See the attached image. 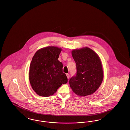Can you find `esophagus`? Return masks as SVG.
Here are the masks:
<instances>
[{
	"label": "esophagus",
	"instance_id": "1",
	"mask_svg": "<svg viewBox=\"0 0 130 130\" xmlns=\"http://www.w3.org/2000/svg\"><path fill=\"white\" fill-rule=\"evenodd\" d=\"M66 75H67V78H68V79H69V78H70V74L67 73V74H66Z\"/></svg>",
	"mask_w": 130,
	"mask_h": 130
}]
</instances>
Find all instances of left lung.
<instances>
[{
	"label": "left lung",
	"mask_w": 130,
	"mask_h": 130,
	"mask_svg": "<svg viewBox=\"0 0 130 130\" xmlns=\"http://www.w3.org/2000/svg\"><path fill=\"white\" fill-rule=\"evenodd\" d=\"M72 54L76 63V73L69 80L70 87L78 95H90L98 89L103 79L99 56L87 47L74 50Z\"/></svg>",
	"instance_id": "8db88e82"
}]
</instances>
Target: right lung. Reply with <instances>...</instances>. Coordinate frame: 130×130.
Here are the masks:
<instances>
[{
	"instance_id": "1",
	"label": "right lung",
	"mask_w": 130,
	"mask_h": 130,
	"mask_svg": "<svg viewBox=\"0 0 130 130\" xmlns=\"http://www.w3.org/2000/svg\"><path fill=\"white\" fill-rule=\"evenodd\" d=\"M61 49L49 46L38 50L31 61L29 80L34 91L40 96L53 95L68 82L63 72V64L58 61Z\"/></svg>"
}]
</instances>
